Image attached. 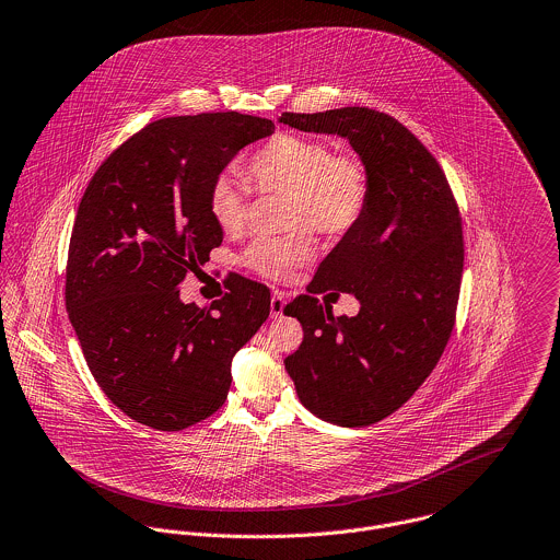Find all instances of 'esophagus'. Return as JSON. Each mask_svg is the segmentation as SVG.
Listing matches in <instances>:
<instances>
[{
  "label": "esophagus",
  "mask_w": 560,
  "mask_h": 560,
  "mask_svg": "<svg viewBox=\"0 0 560 560\" xmlns=\"http://www.w3.org/2000/svg\"><path fill=\"white\" fill-rule=\"evenodd\" d=\"M285 294L281 290H275L272 292V299H270V316L272 318H279L283 316V310H285Z\"/></svg>",
  "instance_id": "obj_1"
}]
</instances>
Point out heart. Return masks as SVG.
<instances>
[{
	"mask_svg": "<svg viewBox=\"0 0 560 560\" xmlns=\"http://www.w3.org/2000/svg\"><path fill=\"white\" fill-rule=\"evenodd\" d=\"M242 176L264 196L290 198L285 226L296 231L259 237L244 253V264L268 279H285L314 257L310 226L323 235H345L369 205L364 163L351 152H334L316 137L275 135L248 156ZM207 209L224 233L237 235L248 222V189L231 176H220L209 187Z\"/></svg>",
	"mask_w": 560,
	"mask_h": 560,
	"instance_id": "1",
	"label": "heart"
}]
</instances>
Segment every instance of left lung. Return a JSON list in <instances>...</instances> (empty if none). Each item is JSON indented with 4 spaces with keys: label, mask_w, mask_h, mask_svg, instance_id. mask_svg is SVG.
<instances>
[{
    "label": "left lung",
    "mask_w": 560,
    "mask_h": 560,
    "mask_svg": "<svg viewBox=\"0 0 560 560\" xmlns=\"http://www.w3.org/2000/svg\"><path fill=\"white\" fill-rule=\"evenodd\" d=\"M279 121L345 137L369 174L362 220L283 314L303 325L299 351L285 358L301 404L342 428L373 425L419 390L450 342L465 261L460 211L439 161L386 113L345 106ZM331 289L361 301L358 317H334L311 296Z\"/></svg>",
    "instance_id": "1"
}]
</instances>
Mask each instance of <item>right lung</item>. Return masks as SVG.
Wrapping results in <instances>:
<instances>
[{
  "mask_svg": "<svg viewBox=\"0 0 560 560\" xmlns=\"http://www.w3.org/2000/svg\"><path fill=\"white\" fill-rule=\"evenodd\" d=\"M264 117H163L124 141L93 174L73 222L65 305L86 366L132 421L161 432L211 417L231 388V360L270 314V290L235 277L209 310L178 285L209 261L222 229L209 187Z\"/></svg>",
  "mask_w": 560,
  "mask_h": 560,
  "instance_id": "add662e5",
  "label": "right lung"
}]
</instances>
